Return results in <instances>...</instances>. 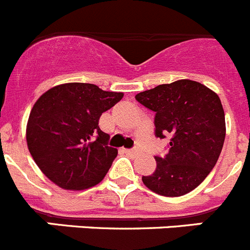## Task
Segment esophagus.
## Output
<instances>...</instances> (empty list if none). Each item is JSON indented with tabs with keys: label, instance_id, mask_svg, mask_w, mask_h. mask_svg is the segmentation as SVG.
Returning a JSON list of instances; mask_svg holds the SVG:
<instances>
[{
	"label": "esophagus",
	"instance_id": "34e87169",
	"mask_svg": "<svg viewBox=\"0 0 250 250\" xmlns=\"http://www.w3.org/2000/svg\"><path fill=\"white\" fill-rule=\"evenodd\" d=\"M124 151L129 154V155H138V154H140V151L136 149H124Z\"/></svg>",
	"mask_w": 250,
	"mask_h": 250
}]
</instances>
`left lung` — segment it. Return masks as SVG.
Masks as SVG:
<instances>
[{"label":"left lung","mask_w":250,"mask_h":250,"mask_svg":"<svg viewBox=\"0 0 250 250\" xmlns=\"http://www.w3.org/2000/svg\"><path fill=\"white\" fill-rule=\"evenodd\" d=\"M136 100L155 111V135L169 134L167 156H155L156 170L143 183L159 195L182 196L194 190L215 167L225 139L219 96L200 83L178 80L139 92Z\"/></svg>","instance_id":"obj_1"}]
</instances>
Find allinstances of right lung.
<instances>
[{
	"label": "right lung",
	"mask_w": 250,
	"mask_h": 250,
	"mask_svg": "<svg viewBox=\"0 0 250 250\" xmlns=\"http://www.w3.org/2000/svg\"><path fill=\"white\" fill-rule=\"evenodd\" d=\"M94 83H67L43 92L28 116L26 141L40 170L57 187L83 190L98 185L118 149L99 126L103 112L123 99Z\"/></svg>",
	"instance_id": "1"
}]
</instances>
